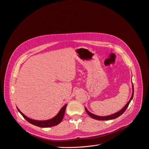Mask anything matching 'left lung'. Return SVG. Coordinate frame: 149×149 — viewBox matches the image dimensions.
<instances>
[{
  "label": "left lung",
  "instance_id": "1",
  "mask_svg": "<svg viewBox=\"0 0 149 149\" xmlns=\"http://www.w3.org/2000/svg\"><path fill=\"white\" fill-rule=\"evenodd\" d=\"M132 88H133V93H132V97L130 98V100L128 101V102L127 103L126 105L122 109H120V110L119 111H118V113H114L112 115H109V116H96L95 114H92L91 113H90L88 109H86V108H85V110L86 111V113H88V114L90 116V117H91L92 118L94 119H96V120H111V119H116L118 117H119V116L120 115H122L123 113H124L125 112V111L126 110V109L127 108V107H128L129 104H130V103L131 102V100H132L133 97V94H134V86H133V85H132Z\"/></svg>",
  "mask_w": 149,
  "mask_h": 149
}]
</instances>
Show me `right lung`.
Here are the masks:
<instances>
[{
    "instance_id": "add662e5",
    "label": "right lung",
    "mask_w": 149,
    "mask_h": 149,
    "mask_svg": "<svg viewBox=\"0 0 149 149\" xmlns=\"http://www.w3.org/2000/svg\"><path fill=\"white\" fill-rule=\"evenodd\" d=\"M66 106H67V105H64L60 109V111H59L58 113V114L56 116H55L54 118L47 120H36L30 119V118H27V116H25L17 108V109L18 111L22 114V116L24 118V119L25 120H27L29 122H30V124H33L34 125H36V126H38V127H40L45 128V127H50L55 126V125L60 124V123L61 122L62 119H63Z\"/></svg>"
}]
</instances>
